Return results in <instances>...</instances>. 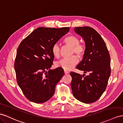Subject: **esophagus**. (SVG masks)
<instances>
[{
  "instance_id": "obj_1",
  "label": "esophagus",
  "mask_w": 123,
  "mask_h": 123,
  "mask_svg": "<svg viewBox=\"0 0 123 123\" xmlns=\"http://www.w3.org/2000/svg\"><path fill=\"white\" fill-rule=\"evenodd\" d=\"M64 73H65V74H68L69 72H68V71H66V70H64Z\"/></svg>"
}]
</instances>
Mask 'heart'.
I'll use <instances>...</instances> for the list:
<instances>
[{"mask_svg": "<svg viewBox=\"0 0 123 123\" xmlns=\"http://www.w3.org/2000/svg\"><path fill=\"white\" fill-rule=\"evenodd\" d=\"M64 43L71 47V54L75 53L79 57L84 55L85 52V46L80 43L79 39L75 36L70 35L66 37L64 40ZM52 53L55 57H58L60 55L61 48L59 44L55 43L52 48ZM78 62V59L75 55L70 57L62 58L56 62V66L61 67L65 70H71L74 66Z\"/></svg>", "mask_w": 123, "mask_h": 123, "instance_id": "b5f03b06", "label": "heart"}]
</instances>
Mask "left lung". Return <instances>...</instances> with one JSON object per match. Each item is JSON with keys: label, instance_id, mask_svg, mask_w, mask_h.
Instances as JSON below:
<instances>
[{"label": "left lung", "instance_id": "1", "mask_svg": "<svg viewBox=\"0 0 123 123\" xmlns=\"http://www.w3.org/2000/svg\"><path fill=\"white\" fill-rule=\"evenodd\" d=\"M74 31L83 38L86 47L83 58L76 68L89 75L71 72V87L77 100L91 104L98 100L107 87L111 74L110 56L104 40L94 28L78 27Z\"/></svg>", "mask_w": 123, "mask_h": 123}]
</instances>
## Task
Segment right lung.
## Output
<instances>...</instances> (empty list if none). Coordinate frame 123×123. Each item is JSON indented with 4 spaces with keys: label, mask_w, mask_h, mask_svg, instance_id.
I'll list each match as a JSON object with an SVG mask.
<instances>
[{
    "label": "right lung",
    "mask_w": 123,
    "mask_h": 123,
    "mask_svg": "<svg viewBox=\"0 0 123 123\" xmlns=\"http://www.w3.org/2000/svg\"><path fill=\"white\" fill-rule=\"evenodd\" d=\"M69 29L37 28L19 44L14 62L16 80L23 94L31 101L41 104L53 96L55 86L64 71L61 67L49 70L54 58L51 49Z\"/></svg>",
    "instance_id": "obj_1"
}]
</instances>
